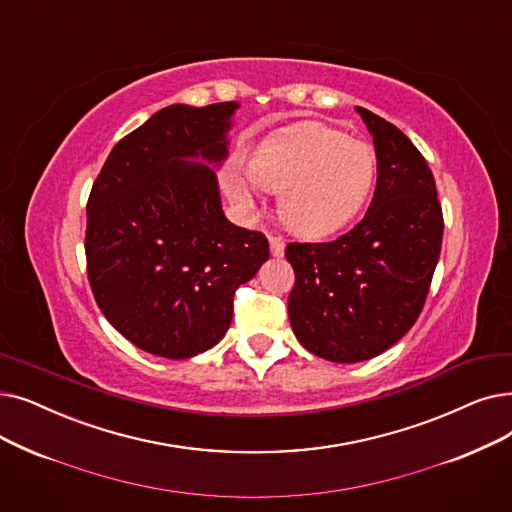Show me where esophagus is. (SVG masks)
<instances>
[{"label": "esophagus", "instance_id": "34e87169", "mask_svg": "<svg viewBox=\"0 0 512 512\" xmlns=\"http://www.w3.org/2000/svg\"><path fill=\"white\" fill-rule=\"evenodd\" d=\"M284 247H286V242H284L282 236L270 234V251H272L274 257H282L284 255Z\"/></svg>", "mask_w": 512, "mask_h": 512}]
</instances>
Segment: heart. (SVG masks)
I'll use <instances>...</instances> for the list:
<instances>
[{"label":"heart","instance_id":"heart-1","mask_svg":"<svg viewBox=\"0 0 512 512\" xmlns=\"http://www.w3.org/2000/svg\"><path fill=\"white\" fill-rule=\"evenodd\" d=\"M376 182L372 144L316 121L280 129L253 152L249 175L226 173V190L244 209L257 207L255 184L280 194V215L293 232L322 238L362 211Z\"/></svg>","mask_w":512,"mask_h":512}]
</instances>
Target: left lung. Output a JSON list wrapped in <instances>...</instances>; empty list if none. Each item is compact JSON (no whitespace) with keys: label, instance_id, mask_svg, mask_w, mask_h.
Returning a JSON list of instances; mask_svg holds the SVG:
<instances>
[{"label":"left lung","instance_id":"8db88e82","mask_svg":"<svg viewBox=\"0 0 512 512\" xmlns=\"http://www.w3.org/2000/svg\"><path fill=\"white\" fill-rule=\"evenodd\" d=\"M376 150V190L360 224L330 242H291L288 318L318 358L353 364L402 339L427 301L443 238L435 177L389 121L358 106Z\"/></svg>","mask_w":512,"mask_h":512}]
</instances>
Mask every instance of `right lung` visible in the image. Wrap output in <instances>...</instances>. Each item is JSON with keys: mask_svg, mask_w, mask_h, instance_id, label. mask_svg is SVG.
I'll list each match as a JSON object with an SVG mask.
<instances>
[{"mask_svg": "<svg viewBox=\"0 0 512 512\" xmlns=\"http://www.w3.org/2000/svg\"><path fill=\"white\" fill-rule=\"evenodd\" d=\"M236 102L171 104L108 154L87 198L85 259L106 320L136 347L186 360L230 328L234 293L270 257L261 232L221 211L205 159L228 154Z\"/></svg>", "mask_w": 512, "mask_h": 512, "instance_id": "obj_1", "label": "right lung"}]
</instances>
